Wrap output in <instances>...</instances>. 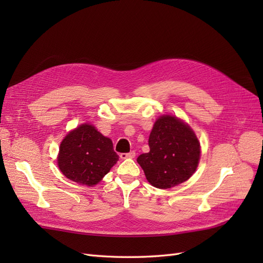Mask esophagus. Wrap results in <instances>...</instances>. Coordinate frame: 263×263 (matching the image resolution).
<instances>
[{
  "mask_svg": "<svg viewBox=\"0 0 263 263\" xmlns=\"http://www.w3.org/2000/svg\"><path fill=\"white\" fill-rule=\"evenodd\" d=\"M135 156H136V153H135V151H130V153H128V154H121V155H119V157H121V159L135 158Z\"/></svg>",
  "mask_w": 263,
  "mask_h": 263,
  "instance_id": "obj_1",
  "label": "esophagus"
}]
</instances>
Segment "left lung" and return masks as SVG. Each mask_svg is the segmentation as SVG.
<instances>
[{"label":"left lung","instance_id":"1","mask_svg":"<svg viewBox=\"0 0 263 263\" xmlns=\"http://www.w3.org/2000/svg\"><path fill=\"white\" fill-rule=\"evenodd\" d=\"M150 151L137 158L151 185L170 189L189 180L201 157L200 142L191 127L176 116L159 117L149 136Z\"/></svg>","mask_w":263,"mask_h":263}]
</instances>
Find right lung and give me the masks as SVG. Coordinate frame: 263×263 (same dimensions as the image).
Here are the masks:
<instances>
[{
    "mask_svg": "<svg viewBox=\"0 0 263 263\" xmlns=\"http://www.w3.org/2000/svg\"><path fill=\"white\" fill-rule=\"evenodd\" d=\"M113 142L93 125L82 124L63 138L59 148L58 166L69 180L93 186L117 162Z\"/></svg>",
    "mask_w": 263,
    "mask_h": 263,
    "instance_id": "add662e5",
    "label": "right lung"
}]
</instances>
